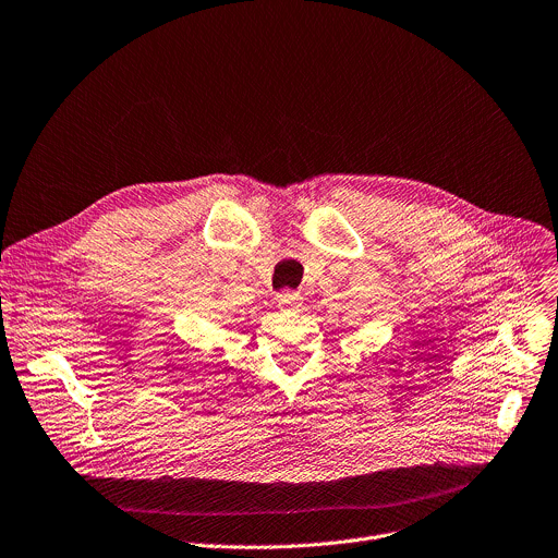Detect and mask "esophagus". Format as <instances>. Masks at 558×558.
<instances>
[{
	"instance_id": "34e87169",
	"label": "esophagus",
	"mask_w": 558,
	"mask_h": 558,
	"mask_svg": "<svg viewBox=\"0 0 558 558\" xmlns=\"http://www.w3.org/2000/svg\"><path fill=\"white\" fill-rule=\"evenodd\" d=\"M278 308L284 313H300L302 311V295L293 291H282L278 295Z\"/></svg>"
}]
</instances>
